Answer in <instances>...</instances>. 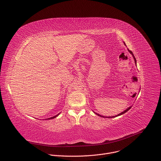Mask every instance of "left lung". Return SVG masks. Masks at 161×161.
<instances>
[{"instance_id": "8db88e82", "label": "left lung", "mask_w": 161, "mask_h": 161, "mask_svg": "<svg viewBox=\"0 0 161 161\" xmlns=\"http://www.w3.org/2000/svg\"><path fill=\"white\" fill-rule=\"evenodd\" d=\"M124 44H125V42H124ZM128 51L130 52V53L132 55V57H133V58H134V62H135V64H136V58H135V57L134 56V54H133V53L130 51V50H129V49H128ZM131 107L132 106H130V107H129L128 108H127L125 111H124L123 112H122V113H120V114H117V115H115V116H113V117H104V116H101V114H98V113H95L96 114H97L98 116H99V117H103V118H114V117H118V116H120V115H122V114H124V113H125L127 111H128L130 108H131Z\"/></svg>"}]
</instances>
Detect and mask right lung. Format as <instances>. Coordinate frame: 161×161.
I'll return each instance as SVG.
<instances>
[{"instance_id": "add662e5", "label": "right lung", "mask_w": 161, "mask_h": 161, "mask_svg": "<svg viewBox=\"0 0 161 161\" xmlns=\"http://www.w3.org/2000/svg\"><path fill=\"white\" fill-rule=\"evenodd\" d=\"M58 114H59V113L58 114H57V115H55V116H54V117H51V118H48V120H50V119H55V117H57L58 115Z\"/></svg>"}]
</instances>
